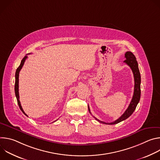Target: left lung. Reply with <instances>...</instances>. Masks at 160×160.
<instances>
[{
    "mask_svg": "<svg viewBox=\"0 0 160 160\" xmlns=\"http://www.w3.org/2000/svg\"><path fill=\"white\" fill-rule=\"evenodd\" d=\"M125 58H126V59L123 62H125L127 65H128L130 67L131 70L133 72V77H134V82H135L134 92H133V95L132 101H131L128 108L125 111V112L118 119H117L115 122H111V123H106L104 122L99 120L98 119H97L96 118H95L94 117L97 121H98L99 122H100L101 123L108 124V125H115V124L118 123L126 120L130 116H131V115L135 111L137 106H138V104L140 101L141 80V74H140V72L139 70L138 61H137L136 58H135V56L133 54V53L130 51L126 52V53L125 54ZM88 108L89 112L91 114L88 106Z\"/></svg>",
    "mask_w": 160,
    "mask_h": 160,
    "instance_id": "left-lung-1",
    "label": "left lung"
}]
</instances>
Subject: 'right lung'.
<instances>
[{
  "instance_id": "right-lung-1",
  "label": "right lung",
  "mask_w": 160,
  "mask_h": 160,
  "mask_svg": "<svg viewBox=\"0 0 160 160\" xmlns=\"http://www.w3.org/2000/svg\"><path fill=\"white\" fill-rule=\"evenodd\" d=\"M28 56L27 55H26L23 59H22L21 61V64L19 66V67L17 68V70L16 71V74H15V86H14V90H15V94H16V99H17V101H18V106L20 108V109L21 110V111L23 112L25 115L26 116L28 117V115H27V114L25 112V111H23V109H22V107H21V103H20V101H19V72L20 70H21V68L22 67V66H23L25 62V60L27 59ZM55 122V121H54Z\"/></svg>"
}]
</instances>
